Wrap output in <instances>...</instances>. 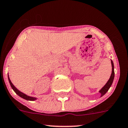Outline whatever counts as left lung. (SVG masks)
Returning a JSON list of instances; mask_svg holds the SVG:
<instances>
[{
    "label": "left lung",
    "mask_w": 128,
    "mask_h": 128,
    "mask_svg": "<svg viewBox=\"0 0 128 128\" xmlns=\"http://www.w3.org/2000/svg\"><path fill=\"white\" fill-rule=\"evenodd\" d=\"M111 64H112V74L110 76V77L109 80H108V82H107V83L105 84L104 87L102 88L101 90H100V93H101V97L103 96V95H104L106 93L108 90H109V88L110 87L112 86V84L113 83V81H114V62L113 61L111 60Z\"/></svg>",
    "instance_id": "left-lung-1"
}]
</instances>
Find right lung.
<instances>
[{"mask_svg": "<svg viewBox=\"0 0 128 128\" xmlns=\"http://www.w3.org/2000/svg\"><path fill=\"white\" fill-rule=\"evenodd\" d=\"M8 79H9V83H10V84L11 87H12V89L14 90V92H15V93H16L18 95V96L21 97L22 98H24V99H26L27 100H32V101H33V100H35V99H36V98H32V97H30V96H27V95H26L25 94H24L23 93H22V92H20V91H19V90H18L17 88L14 86V84H13L12 83V82H11L10 80L9 79V77H8Z\"/></svg>", "mask_w": 128, "mask_h": 128, "instance_id": "1", "label": "right lung"}]
</instances>
